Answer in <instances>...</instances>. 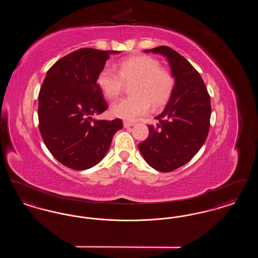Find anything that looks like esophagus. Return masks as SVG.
I'll use <instances>...</instances> for the list:
<instances>
[{"mask_svg": "<svg viewBox=\"0 0 258 258\" xmlns=\"http://www.w3.org/2000/svg\"><path fill=\"white\" fill-rule=\"evenodd\" d=\"M134 125L133 122H127V121H123V126L124 127H128V126H132Z\"/></svg>", "mask_w": 258, "mask_h": 258, "instance_id": "34e87169", "label": "esophagus"}]
</instances>
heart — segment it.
Instances as JSON below:
<instances>
[{
    "label": "heart",
    "mask_w": 258,
    "mask_h": 258,
    "mask_svg": "<svg viewBox=\"0 0 258 258\" xmlns=\"http://www.w3.org/2000/svg\"><path fill=\"white\" fill-rule=\"evenodd\" d=\"M103 95L109 99L116 98L123 92L124 82H134L133 96L114 102L111 113L118 118L133 121L146 115L152 105L153 110L163 107L171 97L175 79L171 72L160 66L157 58L150 55H135L118 62V72L103 68L97 78Z\"/></svg>",
    "instance_id": "heart-1"
}]
</instances>
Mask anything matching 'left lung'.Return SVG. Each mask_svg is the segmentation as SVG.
I'll use <instances>...</instances> for the list:
<instances>
[{"label":"left lung","mask_w":258,"mask_h":258,"mask_svg":"<svg viewBox=\"0 0 258 258\" xmlns=\"http://www.w3.org/2000/svg\"><path fill=\"white\" fill-rule=\"evenodd\" d=\"M145 52L167 58L175 86L166 107L156 117L158 123L148 126L149 136L138 148L150 166L173 171L191 160L208 136L210 96L199 73L177 51L159 46Z\"/></svg>","instance_id":"8db88e82"}]
</instances>
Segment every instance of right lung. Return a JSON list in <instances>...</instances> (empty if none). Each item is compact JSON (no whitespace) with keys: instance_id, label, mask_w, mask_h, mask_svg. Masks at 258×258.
I'll return each instance as SVG.
<instances>
[{"instance_id":"1","label":"right lung","mask_w":258,"mask_h":258,"mask_svg":"<svg viewBox=\"0 0 258 258\" xmlns=\"http://www.w3.org/2000/svg\"><path fill=\"white\" fill-rule=\"evenodd\" d=\"M110 53L80 48L56 61L38 94V127L52 156L64 166L85 170L98 164L110 147L121 119L94 120L108 108L97 78Z\"/></svg>"}]
</instances>
